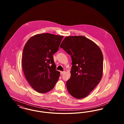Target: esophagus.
Returning <instances> with one entry per match:
<instances>
[{
	"instance_id": "34e87169",
	"label": "esophagus",
	"mask_w": 124,
	"mask_h": 124,
	"mask_svg": "<svg viewBox=\"0 0 124 124\" xmlns=\"http://www.w3.org/2000/svg\"><path fill=\"white\" fill-rule=\"evenodd\" d=\"M65 73V71H60V74H64Z\"/></svg>"
}]
</instances>
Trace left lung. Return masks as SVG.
Masks as SVG:
<instances>
[{
    "instance_id": "obj_1",
    "label": "left lung",
    "mask_w": 124,
    "mask_h": 124,
    "mask_svg": "<svg viewBox=\"0 0 124 124\" xmlns=\"http://www.w3.org/2000/svg\"><path fill=\"white\" fill-rule=\"evenodd\" d=\"M71 55V76L66 82L69 93L85 98L100 82L103 75V56L94 42L83 36L66 37L60 45Z\"/></svg>"
}]
</instances>
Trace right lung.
<instances>
[{
  "instance_id": "right-lung-1",
  "label": "right lung",
  "mask_w": 124,
  "mask_h": 124,
  "mask_svg": "<svg viewBox=\"0 0 124 124\" xmlns=\"http://www.w3.org/2000/svg\"><path fill=\"white\" fill-rule=\"evenodd\" d=\"M64 36L51 33L38 34L26 43L23 51L22 68L32 88L40 93L52 90L60 76L56 70L53 54L56 53Z\"/></svg>"
}]
</instances>
